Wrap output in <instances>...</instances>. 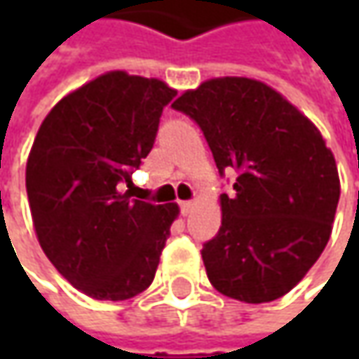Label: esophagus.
Listing matches in <instances>:
<instances>
[{
    "instance_id": "34e87169",
    "label": "esophagus",
    "mask_w": 359,
    "mask_h": 359,
    "mask_svg": "<svg viewBox=\"0 0 359 359\" xmlns=\"http://www.w3.org/2000/svg\"><path fill=\"white\" fill-rule=\"evenodd\" d=\"M180 205H182V214L187 215V214H189V212H191V210H194L196 201H191V200H189V201H182Z\"/></svg>"
}]
</instances>
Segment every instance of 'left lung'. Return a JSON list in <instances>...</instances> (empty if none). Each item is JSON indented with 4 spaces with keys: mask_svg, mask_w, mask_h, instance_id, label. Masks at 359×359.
<instances>
[{
    "mask_svg": "<svg viewBox=\"0 0 359 359\" xmlns=\"http://www.w3.org/2000/svg\"><path fill=\"white\" fill-rule=\"evenodd\" d=\"M172 107L200 126L219 173L222 226L203 243L208 278L224 296L268 304L294 290L324 252L339 200L336 158L320 130L280 91L252 77H214Z\"/></svg>",
    "mask_w": 359,
    "mask_h": 359,
    "instance_id": "obj_1",
    "label": "left lung"
}]
</instances>
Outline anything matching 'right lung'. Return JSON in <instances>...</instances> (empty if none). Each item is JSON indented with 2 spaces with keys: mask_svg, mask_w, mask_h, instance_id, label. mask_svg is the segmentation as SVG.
<instances>
[{
  "mask_svg": "<svg viewBox=\"0 0 359 359\" xmlns=\"http://www.w3.org/2000/svg\"><path fill=\"white\" fill-rule=\"evenodd\" d=\"M175 93L158 77L107 72L62 97L37 130L25 165L35 236L93 299H130L154 282L180 205L131 200L121 184L151 151Z\"/></svg>",
  "mask_w": 359,
  "mask_h": 359,
  "instance_id": "add662e5",
  "label": "right lung"
}]
</instances>
